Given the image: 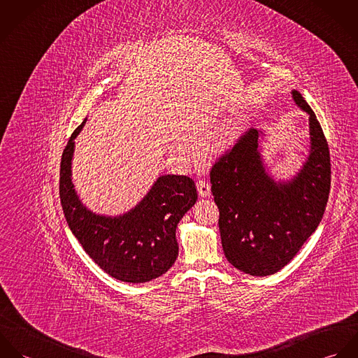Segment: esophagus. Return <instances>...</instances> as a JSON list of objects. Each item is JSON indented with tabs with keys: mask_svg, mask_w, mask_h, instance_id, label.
Instances as JSON below:
<instances>
[{
	"mask_svg": "<svg viewBox=\"0 0 358 358\" xmlns=\"http://www.w3.org/2000/svg\"><path fill=\"white\" fill-rule=\"evenodd\" d=\"M197 190H199L200 197H209V194H210V186L205 179H201L197 183Z\"/></svg>",
	"mask_w": 358,
	"mask_h": 358,
	"instance_id": "esophagus-1",
	"label": "esophagus"
}]
</instances>
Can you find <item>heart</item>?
Returning <instances> with one entry per match:
<instances>
[{"label": "heart", "mask_w": 358, "mask_h": 358, "mask_svg": "<svg viewBox=\"0 0 358 358\" xmlns=\"http://www.w3.org/2000/svg\"><path fill=\"white\" fill-rule=\"evenodd\" d=\"M238 136H240V129H238V128H233V129H230V131L227 132L226 138H224V139H223V142H222L223 148H229V146H231V145L238 139Z\"/></svg>", "instance_id": "obj_1"}]
</instances>
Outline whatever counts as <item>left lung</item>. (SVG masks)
Here are the masks:
<instances>
[{
	"instance_id": "1",
	"label": "left lung",
	"mask_w": 358,
	"mask_h": 358,
	"mask_svg": "<svg viewBox=\"0 0 358 358\" xmlns=\"http://www.w3.org/2000/svg\"><path fill=\"white\" fill-rule=\"evenodd\" d=\"M292 99L308 115L310 146L301 169L275 179L262 154L264 132L250 129L210 171L219 230L227 260L250 275L287 266L318 227L331 187V159L322 128L301 92Z\"/></svg>"
}]
</instances>
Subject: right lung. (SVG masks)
Segmentation results:
<instances>
[{"label": "right lung", "mask_w": 358, "mask_h": 358, "mask_svg": "<svg viewBox=\"0 0 358 358\" xmlns=\"http://www.w3.org/2000/svg\"><path fill=\"white\" fill-rule=\"evenodd\" d=\"M85 122L87 118L62 154L59 194L67 224L108 275L132 284L152 281L166 273L178 257L176 227L197 201L196 185L189 176L161 175L129 210L115 216L91 210L80 200L71 178L74 141Z\"/></svg>", "instance_id": "add662e5"}]
</instances>
